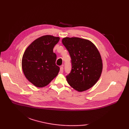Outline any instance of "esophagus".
Returning <instances> with one entry per match:
<instances>
[{"mask_svg":"<svg viewBox=\"0 0 129 129\" xmlns=\"http://www.w3.org/2000/svg\"><path fill=\"white\" fill-rule=\"evenodd\" d=\"M60 72L61 73H63V67H60Z\"/></svg>","mask_w":129,"mask_h":129,"instance_id":"1","label":"esophagus"}]
</instances>
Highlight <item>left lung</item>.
<instances>
[{
    "label": "left lung",
    "mask_w": 129,
    "mask_h": 129,
    "mask_svg": "<svg viewBox=\"0 0 129 129\" xmlns=\"http://www.w3.org/2000/svg\"><path fill=\"white\" fill-rule=\"evenodd\" d=\"M62 43L69 51L72 68L67 77L68 84L79 92L91 88L99 79L103 62L99 51L89 40L66 37Z\"/></svg>",
    "instance_id": "8db88e82"
}]
</instances>
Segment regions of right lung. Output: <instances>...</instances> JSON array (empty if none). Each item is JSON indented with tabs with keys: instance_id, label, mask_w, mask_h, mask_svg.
Instances as JSON below:
<instances>
[{
	"instance_id": "1",
	"label": "right lung",
	"mask_w": 129,
	"mask_h": 129,
	"mask_svg": "<svg viewBox=\"0 0 129 129\" xmlns=\"http://www.w3.org/2000/svg\"><path fill=\"white\" fill-rule=\"evenodd\" d=\"M59 37L44 35L32 42L23 54L21 66L26 78L38 87L47 85L56 77L60 68L55 64L54 46Z\"/></svg>"
}]
</instances>
